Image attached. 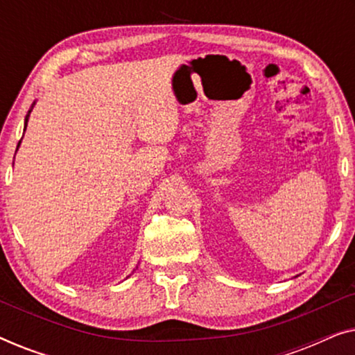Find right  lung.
I'll return each mask as SVG.
<instances>
[{
    "instance_id": "obj_1",
    "label": "right lung",
    "mask_w": 355,
    "mask_h": 355,
    "mask_svg": "<svg viewBox=\"0 0 355 355\" xmlns=\"http://www.w3.org/2000/svg\"><path fill=\"white\" fill-rule=\"evenodd\" d=\"M33 105H35V103H33ZM33 105H32V108H33ZM32 108L28 110V113H27V116H26V121H24V130H26V128H27V121H28V116H31V111H32ZM19 145H21V142L17 144V148H19Z\"/></svg>"
}]
</instances>
